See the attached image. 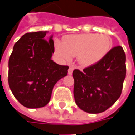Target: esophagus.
<instances>
[{"instance_id":"esophagus-1","label":"esophagus","mask_w":135,"mask_h":135,"mask_svg":"<svg viewBox=\"0 0 135 135\" xmlns=\"http://www.w3.org/2000/svg\"><path fill=\"white\" fill-rule=\"evenodd\" d=\"M73 70H74V66H69V70H68V74L71 75L72 74V72H73Z\"/></svg>"}]
</instances>
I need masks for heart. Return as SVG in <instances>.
<instances>
[{"instance_id": "b5f03b06", "label": "heart", "mask_w": 135, "mask_h": 135, "mask_svg": "<svg viewBox=\"0 0 135 135\" xmlns=\"http://www.w3.org/2000/svg\"><path fill=\"white\" fill-rule=\"evenodd\" d=\"M112 40L106 34L83 33L66 36L63 42H55V51L64 60L69 61L77 56L82 66L89 67L100 63L112 48Z\"/></svg>"}]
</instances>
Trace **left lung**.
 Instances as JSON below:
<instances>
[{
	"mask_svg": "<svg viewBox=\"0 0 135 135\" xmlns=\"http://www.w3.org/2000/svg\"><path fill=\"white\" fill-rule=\"evenodd\" d=\"M126 54L121 46L114 47L104 60L81 72L75 69L74 97L79 108L99 114L119 98L126 78Z\"/></svg>",
	"mask_w": 135,
	"mask_h": 135,
	"instance_id": "1",
	"label": "left lung"
}]
</instances>
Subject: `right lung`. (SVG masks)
I'll list each match as a JSON object with an SVG mask.
<instances>
[{"instance_id":"obj_1","label":"right lung","mask_w":135,"mask_h":135,"mask_svg":"<svg viewBox=\"0 0 135 135\" xmlns=\"http://www.w3.org/2000/svg\"><path fill=\"white\" fill-rule=\"evenodd\" d=\"M46 31L27 33L14 45L9 60L8 81L12 94L28 108H42L51 99L56 83L67 75V66L51 60L53 36L45 40Z\"/></svg>"}]
</instances>
